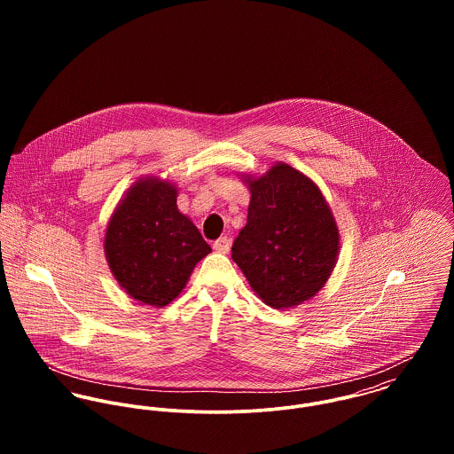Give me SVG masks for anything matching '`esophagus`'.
Returning <instances> with one entry per match:
<instances>
[{
    "label": "esophagus",
    "mask_w": 454,
    "mask_h": 454,
    "mask_svg": "<svg viewBox=\"0 0 454 454\" xmlns=\"http://www.w3.org/2000/svg\"><path fill=\"white\" fill-rule=\"evenodd\" d=\"M213 250L218 254H229L231 250V239L229 238H220L213 243Z\"/></svg>",
    "instance_id": "1"
}]
</instances>
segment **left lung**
I'll return each mask as SVG.
<instances>
[{
    "label": "left lung",
    "mask_w": 454,
    "mask_h": 454,
    "mask_svg": "<svg viewBox=\"0 0 454 454\" xmlns=\"http://www.w3.org/2000/svg\"><path fill=\"white\" fill-rule=\"evenodd\" d=\"M241 178L252 199L232 260L262 302L295 308L324 288L335 267L337 222L318 185L285 162Z\"/></svg>",
    "instance_id": "8db88e82"
}]
</instances>
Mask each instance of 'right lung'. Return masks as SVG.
Returning a JSON list of instances; mask_svg holds the SVG:
<instances>
[{
  "instance_id": "obj_1",
  "label": "right lung",
  "mask_w": 454,
  "mask_h": 454,
  "mask_svg": "<svg viewBox=\"0 0 454 454\" xmlns=\"http://www.w3.org/2000/svg\"><path fill=\"white\" fill-rule=\"evenodd\" d=\"M168 180H136L117 204L105 234V255L130 299L164 308L185 288L195 263L211 248L176 206Z\"/></svg>"
}]
</instances>
